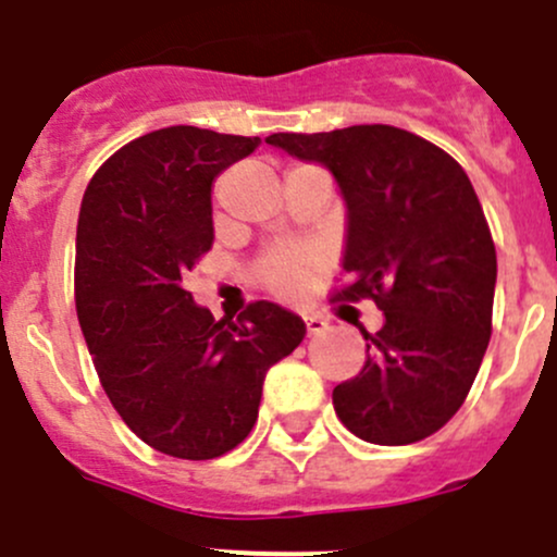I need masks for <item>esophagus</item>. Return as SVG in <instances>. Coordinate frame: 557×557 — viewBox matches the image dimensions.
I'll use <instances>...</instances> for the list:
<instances>
[{
    "label": "esophagus",
    "instance_id": "34e87169",
    "mask_svg": "<svg viewBox=\"0 0 557 557\" xmlns=\"http://www.w3.org/2000/svg\"><path fill=\"white\" fill-rule=\"evenodd\" d=\"M305 323H307V334H321V332H326V326L329 323L323 321L321 315H305Z\"/></svg>",
    "mask_w": 557,
    "mask_h": 557
}]
</instances>
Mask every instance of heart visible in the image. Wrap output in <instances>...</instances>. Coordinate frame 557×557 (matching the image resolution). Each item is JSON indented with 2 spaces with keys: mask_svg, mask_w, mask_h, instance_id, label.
<instances>
[{
  "mask_svg": "<svg viewBox=\"0 0 557 557\" xmlns=\"http://www.w3.org/2000/svg\"><path fill=\"white\" fill-rule=\"evenodd\" d=\"M318 269L312 250H272L258 261V280L280 296H296Z\"/></svg>",
  "mask_w": 557,
  "mask_h": 557,
  "instance_id": "1",
  "label": "heart"
}]
</instances>
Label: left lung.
Listing matches in <instances>:
<instances>
[{
	"mask_svg": "<svg viewBox=\"0 0 557 557\" xmlns=\"http://www.w3.org/2000/svg\"><path fill=\"white\" fill-rule=\"evenodd\" d=\"M267 144L332 171L348 209L337 299H372L383 326L367 361L332 392L367 444L438 433L466 403L490 334L498 261L482 203L451 154L392 124L274 133Z\"/></svg>",
	"mask_w": 557,
	"mask_h": 557,
	"instance_id": "8db88e82",
	"label": "left lung"
}]
</instances>
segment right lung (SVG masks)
Instances as JSON below:
<instances>
[{"instance_id":"right-lung-1","label":"right lung","mask_w":557,"mask_h":557,"mask_svg":"<svg viewBox=\"0 0 557 557\" xmlns=\"http://www.w3.org/2000/svg\"><path fill=\"white\" fill-rule=\"evenodd\" d=\"M261 138L154 129L106 160L75 231V310L108 399L144 444L214 460L250 435L272 364L305 339L299 315L252 301L214 321L182 280L212 250V185Z\"/></svg>"}]
</instances>
